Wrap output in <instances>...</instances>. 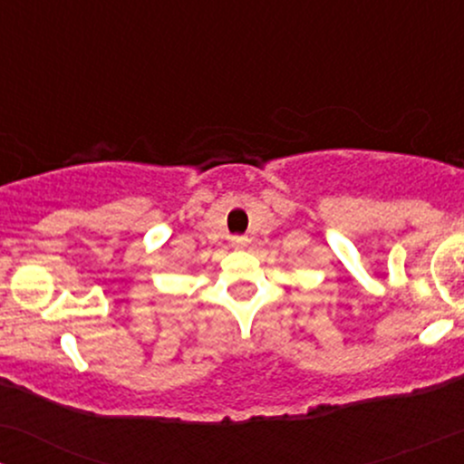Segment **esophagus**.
I'll use <instances>...</instances> for the list:
<instances>
[{
  "label": "esophagus",
  "instance_id": "obj_1",
  "mask_svg": "<svg viewBox=\"0 0 464 464\" xmlns=\"http://www.w3.org/2000/svg\"><path fill=\"white\" fill-rule=\"evenodd\" d=\"M231 244H233V246H236V248H244V246H246V244H248V237H246V236H233V237H231Z\"/></svg>",
  "mask_w": 464,
  "mask_h": 464
}]
</instances>
